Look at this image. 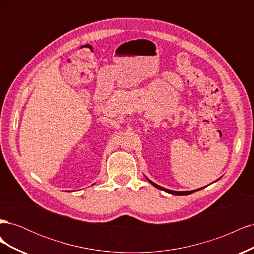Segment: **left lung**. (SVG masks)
I'll return each mask as SVG.
<instances>
[{
    "label": "left lung",
    "instance_id": "left-lung-1",
    "mask_svg": "<svg viewBox=\"0 0 254 254\" xmlns=\"http://www.w3.org/2000/svg\"><path fill=\"white\" fill-rule=\"evenodd\" d=\"M146 179H147L153 187H156L157 189H159V190H164L165 193H168V194H171V195H176V196H187V195H190V194H193V193H195V191H197V190H202L203 188H200V189H196V190H182V191H180V190H168V189H165V188H163V187H161V186H158L157 183H155V182H152L150 179H148L147 177H146ZM217 181V180H216Z\"/></svg>",
    "mask_w": 254,
    "mask_h": 254
}]
</instances>
